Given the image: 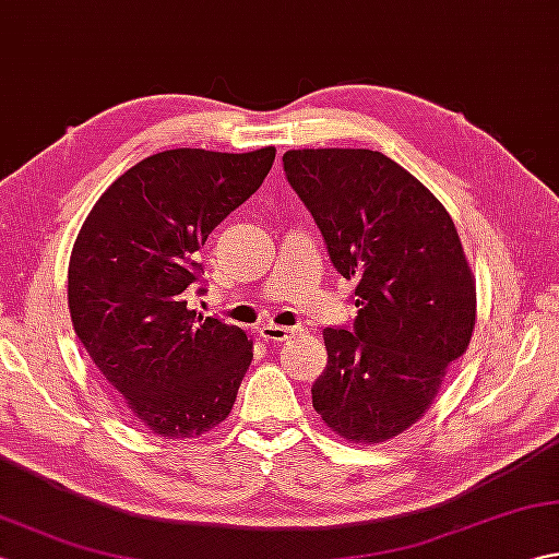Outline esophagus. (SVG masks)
<instances>
[{
  "instance_id": "obj_1",
  "label": "esophagus",
  "mask_w": 559,
  "mask_h": 559,
  "mask_svg": "<svg viewBox=\"0 0 559 559\" xmlns=\"http://www.w3.org/2000/svg\"><path fill=\"white\" fill-rule=\"evenodd\" d=\"M259 336L264 341H271V343H283L288 341L290 336H295V329H288V326H276V324H264L259 329Z\"/></svg>"
}]
</instances>
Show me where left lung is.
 <instances>
[{"label":"left lung","mask_w":559,"mask_h":559,"mask_svg":"<svg viewBox=\"0 0 559 559\" xmlns=\"http://www.w3.org/2000/svg\"><path fill=\"white\" fill-rule=\"evenodd\" d=\"M283 170L331 264L355 281L358 317L324 329L329 362L312 406L350 442H386L420 420L471 343L476 281L454 221L379 151H288Z\"/></svg>","instance_id":"8db88e82"}]
</instances>
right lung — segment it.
Segmentation results:
<instances>
[{
	"label": "right lung",
	"mask_w": 559,
	"mask_h": 559,
	"mask_svg": "<svg viewBox=\"0 0 559 559\" xmlns=\"http://www.w3.org/2000/svg\"><path fill=\"white\" fill-rule=\"evenodd\" d=\"M276 148H173L108 187L69 259V312L115 406L165 439L228 418L252 362L242 329L187 307L204 266L199 249L252 197Z\"/></svg>",
	"instance_id": "right-lung-1"
}]
</instances>
